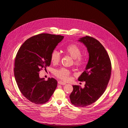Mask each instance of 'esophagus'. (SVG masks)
Masks as SVG:
<instances>
[{
    "mask_svg": "<svg viewBox=\"0 0 128 128\" xmlns=\"http://www.w3.org/2000/svg\"><path fill=\"white\" fill-rule=\"evenodd\" d=\"M58 84H60V85H65V84H66V83H65V82H62V81H59V82H58Z\"/></svg>",
    "mask_w": 128,
    "mask_h": 128,
    "instance_id": "obj_1",
    "label": "esophagus"
}]
</instances>
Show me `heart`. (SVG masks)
<instances>
[{
	"instance_id": "heart-1",
	"label": "heart",
	"mask_w": 128,
	"mask_h": 128,
	"mask_svg": "<svg viewBox=\"0 0 128 128\" xmlns=\"http://www.w3.org/2000/svg\"><path fill=\"white\" fill-rule=\"evenodd\" d=\"M65 51L75 60L74 63L77 66H82L86 62V58L84 56L81 55L82 50L76 44H70L66 47ZM60 58V53L54 50H53L51 55V60L53 64L58 63ZM56 76L65 81H67L70 78V72L69 70L65 68H61L56 71Z\"/></svg>"
}]
</instances>
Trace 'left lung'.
Segmentation results:
<instances>
[{"instance_id": "8db88e82", "label": "left lung", "mask_w": 128, "mask_h": 128, "mask_svg": "<svg viewBox=\"0 0 128 128\" xmlns=\"http://www.w3.org/2000/svg\"><path fill=\"white\" fill-rule=\"evenodd\" d=\"M78 41L85 45L89 53L85 70L78 78L86 84L84 88L73 85L70 98L73 105L82 107L94 103L104 93L110 79L112 65L108 53L98 40L86 36Z\"/></svg>"}]
</instances>
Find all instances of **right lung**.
Segmentation results:
<instances>
[{
    "instance_id": "obj_1",
    "label": "right lung",
    "mask_w": 128,
    "mask_h": 128,
    "mask_svg": "<svg viewBox=\"0 0 128 128\" xmlns=\"http://www.w3.org/2000/svg\"><path fill=\"white\" fill-rule=\"evenodd\" d=\"M64 38L60 35L43 33L32 36L24 42L15 59L14 77L22 94L31 102L42 104L48 102L58 82L54 78L46 81L39 72L49 66L51 55Z\"/></svg>"
}]
</instances>
